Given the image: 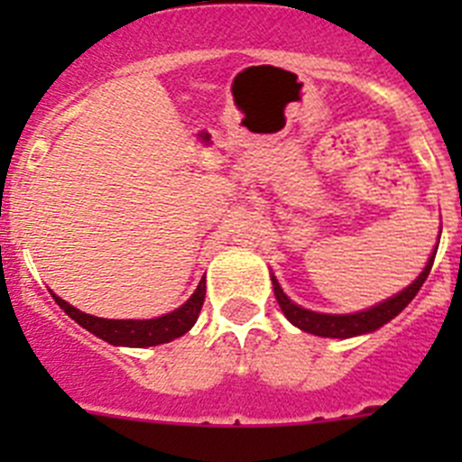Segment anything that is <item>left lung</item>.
<instances>
[{
  "instance_id": "8db88e82",
  "label": "left lung",
  "mask_w": 462,
  "mask_h": 462,
  "mask_svg": "<svg viewBox=\"0 0 462 462\" xmlns=\"http://www.w3.org/2000/svg\"><path fill=\"white\" fill-rule=\"evenodd\" d=\"M438 252V250H435ZM432 261L435 256H430L423 268V273L411 282L410 287L402 289L398 296L389 298V300H383V303L374 305V308L365 310V312H356V314H319V312H310V310L298 308L296 303H291L287 298V293L282 291L277 280L273 277V287H275V298L277 303H280L282 312L291 321L293 326H298L300 330H308L312 336H321V337H354L361 336V333H370V330H377L379 326H383L386 321H391L395 314H400L402 310L407 308L411 298L419 293V289L423 287V282L428 280L432 268Z\"/></svg>"
}]
</instances>
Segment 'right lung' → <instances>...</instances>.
<instances>
[{"label": "right lung", "mask_w": 462, "mask_h": 462, "mask_svg": "<svg viewBox=\"0 0 462 462\" xmlns=\"http://www.w3.org/2000/svg\"><path fill=\"white\" fill-rule=\"evenodd\" d=\"M52 298L73 321H79L83 328H88L89 333L110 342V345L154 346L185 336L187 330L196 324L199 312L203 308V300H206V280L199 282V289L191 293V298L182 308H178L171 314H164V317H157V319H101V317L80 312V310L69 305L67 300H62L55 293H52Z\"/></svg>", "instance_id": "1"}]
</instances>
